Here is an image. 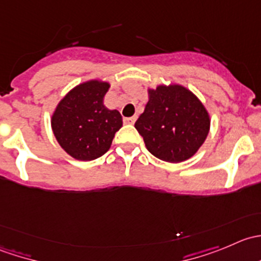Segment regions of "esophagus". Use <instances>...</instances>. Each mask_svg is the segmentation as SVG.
Wrapping results in <instances>:
<instances>
[{
    "mask_svg": "<svg viewBox=\"0 0 261 261\" xmlns=\"http://www.w3.org/2000/svg\"><path fill=\"white\" fill-rule=\"evenodd\" d=\"M135 121H136L135 116H133V117H125V118H123V122H125V123H130V125H131V123L135 122Z\"/></svg>",
    "mask_w": 261,
    "mask_h": 261,
    "instance_id": "obj_1",
    "label": "esophagus"
}]
</instances>
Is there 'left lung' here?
Segmentation results:
<instances>
[{
	"instance_id": "8db88e82",
	"label": "left lung",
	"mask_w": 261,
	"mask_h": 261,
	"mask_svg": "<svg viewBox=\"0 0 261 261\" xmlns=\"http://www.w3.org/2000/svg\"><path fill=\"white\" fill-rule=\"evenodd\" d=\"M144 112L135 122L146 149L158 159L180 163L206 141L211 117L201 99L178 83L147 88Z\"/></svg>"
}]
</instances>
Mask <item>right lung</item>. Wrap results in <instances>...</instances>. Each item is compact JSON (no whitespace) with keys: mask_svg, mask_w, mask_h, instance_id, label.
<instances>
[{"mask_svg":"<svg viewBox=\"0 0 261 261\" xmlns=\"http://www.w3.org/2000/svg\"><path fill=\"white\" fill-rule=\"evenodd\" d=\"M111 84L89 80L70 89L53 111L51 130L62 149L82 162L102 156L122 127L117 110H109L103 98Z\"/></svg>","mask_w":261,"mask_h":261,"instance_id":"add662e5","label":"right lung"}]
</instances>
